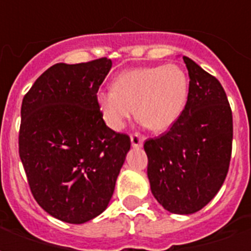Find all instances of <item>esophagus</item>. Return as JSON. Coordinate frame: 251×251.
I'll return each mask as SVG.
<instances>
[{
  "label": "esophagus",
  "mask_w": 251,
  "mask_h": 251,
  "mask_svg": "<svg viewBox=\"0 0 251 251\" xmlns=\"http://www.w3.org/2000/svg\"><path fill=\"white\" fill-rule=\"evenodd\" d=\"M130 141L131 145L134 148L142 147V144H144V136H141L140 133H134V134H131Z\"/></svg>",
  "instance_id": "obj_1"
}]
</instances>
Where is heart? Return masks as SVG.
Listing matches in <instances>:
<instances>
[{"mask_svg": "<svg viewBox=\"0 0 251 251\" xmlns=\"http://www.w3.org/2000/svg\"><path fill=\"white\" fill-rule=\"evenodd\" d=\"M188 84L187 74L176 64L133 68L115 77L113 88L99 91L97 104L113 130H121L136 113L151 130L163 131L183 113Z\"/></svg>", "mask_w": 251, "mask_h": 251, "instance_id": "obj_1", "label": "heart"}]
</instances>
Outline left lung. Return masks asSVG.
Masks as SVG:
<instances>
[{"label":"left lung","mask_w":251,"mask_h":251,"mask_svg":"<svg viewBox=\"0 0 251 251\" xmlns=\"http://www.w3.org/2000/svg\"><path fill=\"white\" fill-rule=\"evenodd\" d=\"M188 98L168 131L144 144L153 196L172 214H194L208 204L226 179L232 149V113L215 76L183 56Z\"/></svg>","instance_id":"8db88e82"}]
</instances>
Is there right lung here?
<instances>
[{
    "label": "right lung",
    "mask_w": 251,
    "mask_h": 251,
    "mask_svg": "<svg viewBox=\"0 0 251 251\" xmlns=\"http://www.w3.org/2000/svg\"><path fill=\"white\" fill-rule=\"evenodd\" d=\"M110 68L107 57L57 63L23 99L19 153L30 192L67 223L80 225L106 210L130 149V137L110 129L97 104Z\"/></svg>",
    "instance_id": "right-lung-1"
}]
</instances>
